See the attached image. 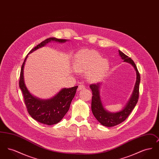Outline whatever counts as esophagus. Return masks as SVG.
Masks as SVG:
<instances>
[{"instance_id":"34e87169","label":"esophagus","mask_w":159,"mask_h":159,"mask_svg":"<svg viewBox=\"0 0 159 159\" xmlns=\"http://www.w3.org/2000/svg\"><path fill=\"white\" fill-rule=\"evenodd\" d=\"M84 86L83 85V84H80L79 85V87H78V89H77V91H80V90H82L84 88Z\"/></svg>"}]
</instances>
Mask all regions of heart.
<instances>
[{
	"label": "heart",
	"mask_w": 159,
	"mask_h": 159,
	"mask_svg": "<svg viewBox=\"0 0 159 159\" xmlns=\"http://www.w3.org/2000/svg\"><path fill=\"white\" fill-rule=\"evenodd\" d=\"M73 67L79 73L88 72L91 80H97L105 75L109 67L108 61L94 51H82L76 54L73 60Z\"/></svg>",
	"instance_id": "b5f03b06"
}]
</instances>
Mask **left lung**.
Wrapping results in <instances>:
<instances>
[{
	"label": "left lung",
	"mask_w": 159,
	"mask_h": 159,
	"mask_svg": "<svg viewBox=\"0 0 159 159\" xmlns=\"http://www.w3.org/2000/svg\"><path fill=\"white\" fill-rule=\"evenodd\" d=\"M119 53L123 62H128L134 67L136 71V80L132 95L126 106L118 112L112 113L107 111L102 104L100 96V86L101 83L92 84L90 88L92 92L91 109L92 113L97 120L103 126L113 127L125 121L136 106L139 98V88L140 83V75L134 61L127 55L119 50Z\"/></svg>",
	"instance_id": "obj_1"
}]
</instances>
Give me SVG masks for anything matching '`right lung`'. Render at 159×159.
<instances>
[{"mask_svg": "<svg viewBox=\"0 0 159 159\" xmlns=\"http://www.w3.org/2000/svg\"><path fill=\"white\" fill-rule=\"evenodd\" d=\"M51 41L64 43L68 40L55 38L46 39L32 49L29 54L39 48L45 46ZM29 54L26 56L22 65L19 82V86L23 92L27 111L31 117L39 123L47 125L57 124L62 119L67 113L78 86H76L71 88H63L53 97L48 99H41L33 96L27 89L24 79V65Z\"/></svg>", "mask_w": 159, "mask_h": 159, "instance_id": "add662e5", "label": "right lung"}]
</instances>
